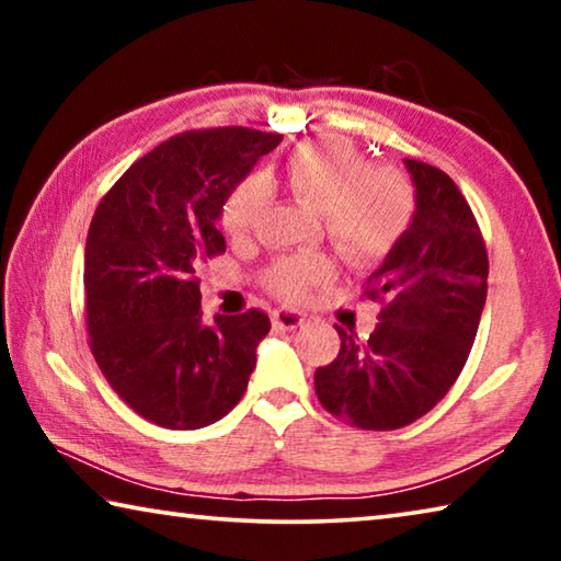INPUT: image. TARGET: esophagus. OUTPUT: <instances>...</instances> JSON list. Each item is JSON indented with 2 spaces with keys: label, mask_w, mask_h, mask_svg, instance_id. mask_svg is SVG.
<instances>
[{
  "label": "esophagus",
  "mask_w": 561,
  "mask_h": 561,
  "mask_svg": "<svg viewBox=\"0 0 561 561\" xmlns=\"http://www.w3.org/2000/svg\"><path fill=\"white\" fill-rule=\"evenodd\" d=\"M304 321H307V317L299 314V311H287V309H277L272 314V324L274 329H282V331H294L299 329Z\"/></svg>",
  "instance_id": "esophagus-1"
}]
</instances>
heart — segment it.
I'll return each mask as SVG.
<instances>
[{"mask_svg": "<svg viewBox=\"0 0 561 561\" xmlns=\"http://www.w3.org/2000/svg\"><path fill=\"white\" fill-rule=\"evenodd\" d=\"M284 185L299 203L324 215L329 240L351 264L371 267L391 254L415 217V190L401 170L374 168L371 160L341 138H317L299 146L284 165ZM270 185L250 178L222 207V227L232 240L257 234L270 207ZM334 279L324 254H291L274 262L264 287L284 301H301Z\"/></svg>", "mask_w": 561, "mask_h": 561, "instance_id": "obj_1", "label": "heart"}]
</instances>
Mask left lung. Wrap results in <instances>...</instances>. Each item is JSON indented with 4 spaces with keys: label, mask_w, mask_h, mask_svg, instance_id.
<instances>
[{
    "label": "left lung",
    "mask_w": 561,
    "mask_h": 561,
    "mask_svg": "<svg viewBox=\"0 0 561 561\" xmlns=\"http://www.w3.org/2000/svg\"><path fill=\"white\" fill-rule=\"evenodd\" d=\"M415 217L364 297L381 304L366 341L336 327L341 348L317 368L327 411L360 431H396L438 405L458 381L488 297V250L448 173L408 160Z\"/></svg>",
    "instance_id": "left-lung-1"
}]
</instances>
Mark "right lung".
Wrapping results in <instances>:
<instances>
[{
	"label": "right lung",
	"mask_w": 561,
	"mask_h": 561,
	"mask_svg": "<svg viewBox=\"0 0 561 561\" xmlns=\"http://www.w3.org/2000/svg\"><path fill=\"white\" fill-rule=\"evenodd\" d=\"M279 133L185 130L138 158L89 227V346L108 386L146 421L195 431L240 403L270 317L250 309L203 324L201 272L225 252L215 227L234 185Z\"/></svg>",
	"instance_id": "add662e5"
}]
</instances>
